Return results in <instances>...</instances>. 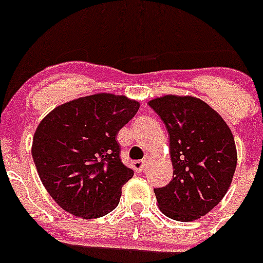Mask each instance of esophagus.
<instances>
[{"instance_id":"obj_1","label":"esophagus","mask_w":263,"mask_h":263,"mask_svg":"<svg viewBox=\"0 0 263 263\" xmlns=\"http://www.w3.org/2000/svg\"><path fill=\"white\" fill-rule=\"evenodd\" d=\"M133 168L136 171H138V172H142V171L146 168V160H136L133 161Z\"/></svg>"}]
</instances>
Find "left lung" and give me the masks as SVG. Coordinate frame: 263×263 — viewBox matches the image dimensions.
Here are the masks:
<instances>
[{
    "label": "left lung",
    "instance_id": "1",
    "mask_svg": "<svg viewBox=\"0 0 263 263\" xmlns=\"http://www.w3.org/2000/svg\"><path fill=\"white\" fill-rule=\"evenodd\" d=\"M148 105L170 134L173 179L154 189L160 211L179 221L210 213L230 189L237 164L233 134L220 115L194 96L164 95Z\"/></svg>",
    "mask_w": 263,
    "mask_h": 263
}]
</instances>
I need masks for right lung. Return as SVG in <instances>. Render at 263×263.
Listing matches in <instances>:
<instances>
[{
    "instance_id": "obj_1",
    "label": "right lung",
    "mask_w": 263,
    "mask_h": 263,
    "mask_svg": "<svg viewBox=\"0 0 263 263\" xmlns=\"http://www.w3.org/2000/svg\"><path fill=\"white\" fill-rule=\"evenodd\" d=\"M138 109L137 100L103 92L64 103L40 121L31 153L43 185L61 209L92 219L117 207L122 185L134 172L121 163L116 136Z\"/></svg>"
}]
</instances>
